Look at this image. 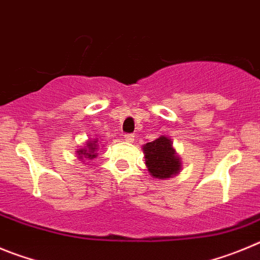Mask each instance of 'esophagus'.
Here are the masks:
<instances>
[{
    "label": "esophagus",
    "instance_id": "esophagus-1",
    "mask_svg": "<svg viewBox=\"0 0 260 260\" xmlns=\"http://www.w3.org/2000/svg\"><path fill=\"white\" fill-rule=\"evenodd\" d=\"M124 140L127 142H133L135 141V136L131 135V133H128V135H124Z\"/></svg>",
    "mask_w": 260,
    "mask_h": 260
}]
</instances>
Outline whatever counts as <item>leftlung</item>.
Segmentation results:
<instances>
[{
    "mask_svg": "<svg viewBox=\"0 0 260 260\" xmlns=\"http://www.w3.org/2000/svg\"><path fill=\"white\" fill-rule=\"evenodd\" d=\"M142 150L145 153L147 171L155 179H170L180 172V156L172 147V141L166 136H160L159 139L147 142Z\"/></svg>",
    "mask_w": 260,
    "mask_h": 260,
    "instance_id": "obj_1",
    "label": "left lung"
}]
</instances>
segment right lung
Listing matches in <instances>:
<instances>
[{"mask_svg": "<svg viewBox=\"0 0 260 260\" xmlns=\"http://www.w3.org/2000/svg\"><path fill=\"white\" fill-rule=\"evenodd\" d=\"M97 140L95 141H88V144H86V146L84 147V149H79L76 153H78L79 158L83 159L84 158H89V159H93L95 158V155H97V153H95V150H97Z\"/></svg>", "mask_w": 260, "mask_h": 260, "instance_id": "1", "label": "right lung"}]
</instances>
